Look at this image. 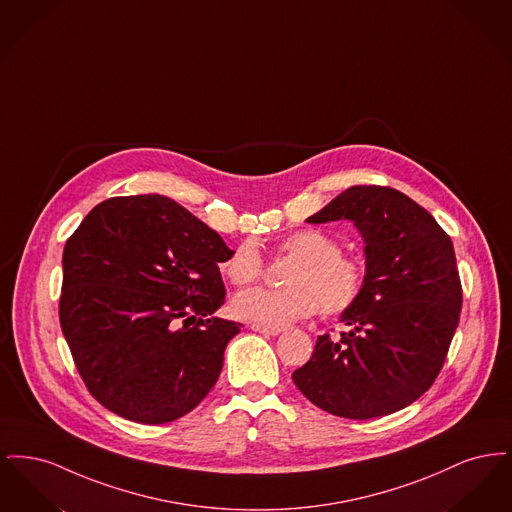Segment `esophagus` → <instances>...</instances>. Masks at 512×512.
Instances as JSON below:
<instances>
[{
	"mask_svg": "<svg viewBox=\"0 0 512 512\" xmlns=\"http://www.w3.org/2000/svg\"><path fill=\"white\" fill-rule=\"evenodd\" d=\"M251 330L265 334V336H278L282 332V328H272V326H263V324H251Z\"/></svg>",
	"mask_w": 512,
	"mask_h": 512,
	"instance_id": "obj_1",
	"label": "esophagus"
}]
</instances>
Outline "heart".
Segmentation results:
<instances>
[{"instance_id": "b5f03b06", "label": "heart", "mask_w": 512, "mask_h": 512, "mask_svg": "<svg viewBox=\"0 0 512 512\" xmlns=\"http://www.w3.org/2000/svg\"><path fill=\"white\" fill-rule=\"evenodd\" d=\"M278 251L295 259L284 276L282 290L255 288L234 297L232 309L255 324L282 328L297 320L347 313L363 295L366 270L363 263L341 253V244L324 230L303 228L286 236ZM234 286H249L265 272V259L253 242L236 245L219 265Z\"/></svg>"}]
</instances>
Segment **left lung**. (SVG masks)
<instances>
[{
  "mask_svg": "<svg viewBox=\"0 0 512 512\" xmlns=\"http://www.w3.org/2000/svg\"><path fill=\"white\" fill-rule=\"evenodd\" d=\"M340 219L365 238V290L341 315L349 332L318 336L292 378L322 411L368 420L432 388L459 326L463 286L451 238L409 195L351 186L307 222Z\"/></svg>",
  "mask_w": 512,
  "mask_h": 512,
  "instance_id": "1",
  "label": "left lung"
}]
</instances>
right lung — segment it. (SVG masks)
<instances>
[{
	"mask_svg": "<svg viewBox=\"0 0 512 512\" xmlns=\"http://www.w3.org/2000/svg\"><path fill=\"white\" fill-rule=\"evenodd\" d=\"M219 234L165 195L96 205L67 240L59 322L92 397L111 413L165 424L219 380L244 324L213 317L226 290Z\"/></svg>",
	"mask_w": 512,
	"mask_h": 512,
	"instance_id": "1",
	"label": "right lung"
}]
</instances>
